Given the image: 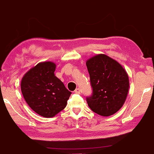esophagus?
Here are the masks:
<instances>
[{
	"instance_id": "34e87169",
	"label": "esophagus",
	"mask_w": 154,
	"mask_h": 154,
	"mask_svg": "<svg viewBox=\"0 0 154 154\" xmlns=\"http://www.w3.org/2000/svg\"><path fill=\"white\" fill-rule=\"evenodd\" d=\"M74 93H75V94H81V89H80V88H77V89H75Z\"/></svg>"
}]
</instances>
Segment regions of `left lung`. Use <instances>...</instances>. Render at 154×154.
Here are the masks:
<instances>
[{
	"label": "left lung",
	"instance_id": "1",
	"mask_svg": "<svg viewBox=\"0 0 154 154\" xmlns=\"http://www.w3.org/2000/svg\"><path fill=\"white\" fill-rule=\"evenodd\" d=\"M92 94L86 97L88 105L94 112L108 117L122 107L128 91L129 77L122 65L105 54L87 60Z\"/></svg>",
	"mask_w": 154,
	"mask_h": 154
}]
</instances>
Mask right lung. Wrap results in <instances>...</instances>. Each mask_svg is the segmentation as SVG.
Returning a JSON list of instances; mask_svg holds the SVG:
<instances>
[{
	"instance_id": "right-lung-1",
	"label": "right lung",
	"mask_w": 154,
	"mask_h": 154,
	"mask_svg": "<svg viewBox=\"0 0 154 154\" xmlns=\"http://www.w3.org/2000/svg\"><path fill=\"white\" fill-rule=\"evenodd\" d=\"M55 69L54 63H39L25 73L20 85L28 105L45 117H54L64 109L72 94L54 75Z\"/></svg>"
}]
</instances>
